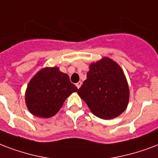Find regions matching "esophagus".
I'll use <instances>...</instances> for the list:
<instances>
[{
  "label": "esophagus",
  "mask_w": 158,
  "mask_h": 158,
  "mask_svg": "<svg viewBox=\"0 0 158 158\" xmlns=\"http://www.w3.org/2000/svg\"><path fill=\"white\" fill-rule=\"evenodd\" d=\"M81 84H82V82L81 81L78 82V83H77V84H76V87L78 88V89H79V88H80V86H81Z\"/></svg>",
  "instance_id": "obj_1"
}]
</instances>
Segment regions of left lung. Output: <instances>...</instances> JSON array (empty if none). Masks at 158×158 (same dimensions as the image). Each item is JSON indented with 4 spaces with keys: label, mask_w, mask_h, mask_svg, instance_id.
I'll return each instance as SVG.
<instances>
[{
    "label": "left lung",
    "mask_w": 158,
    "mask_h": 158,
    "mask_svg": "<svg viewBox=\"0 0 158 158\" xmlns=\"http://www.w3.org/2000/svg\"><path fill=\"white\" fill-rule=\"evenodd\" d=\"M78 94L93 114L103 119L119 116L129 99L128 85L122 69L106 57L91 64L87 79Z\"/></svg>",
    "instance_id": "1"
}]
</instances>
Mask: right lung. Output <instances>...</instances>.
Listing matches in <instances>:
<instances>
[{"label":"right lung","instance_id":"obj_1","mask_svg":"<svg viewBox=\"0 0 158 158\" xmlns=\"http://www.w3.org/2000/svg\"><path fill=\"white\" fill-rule=\"evenodd\" d=\"M78 89L68 74L59 68H45L32 78L26 93L29 111L35 116L50 118L57 114L64 102Z\"/></svg>","mask_w":158,"mask_h":158}]
</instances>
